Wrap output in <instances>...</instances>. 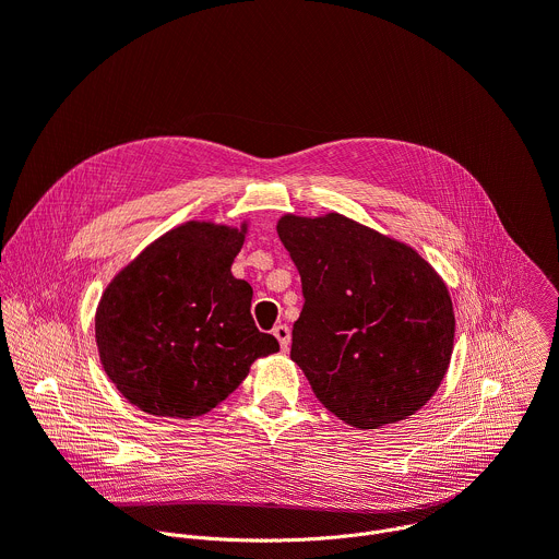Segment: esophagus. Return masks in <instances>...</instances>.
<instances>
[{
    "label": "esophagus",
    "instance_id": "esophagus-1",
    "mask_svg": "<svg viewBox=\"0 0 559 559\" xmlns=\"http://www.w3.org/2000/svg\"><path fill=\"white\" fill-rule=\"evenodd\" d=\"M272 334L276 336V341H278L281 349H283V352H287V349H289V341H292V336H289V328H287V325H276V328L272 330Z\"/></svg>",
    "mask_w": 559,
    "mask_h": 559
}]
</instances>
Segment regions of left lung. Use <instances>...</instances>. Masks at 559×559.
I'll return each mask as SVG.
<instances>
[{
  "instance_id": "8db88e82",
  "label": "left lung",
  "mask_w": 559,
  "mask_h": 559,
  "mask_svg": "<svg viewBox=\"0 0 559 559\" xmlns=\"http://www.w3.org/2000/svg\"><path fill=\"white\" fill-rule=\"evenodd\" d=\"M302 283L292 360L336 418L378 429L414 416L451 360L455 316L444 281L409 246L338 212L281 216Z\"/></svg>"
}]
</instances>
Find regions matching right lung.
<instances>
[{
  "label": "right lung",
  "mask_w": 559,
  "mask_h": 559,
  "mask_svg": "<svg viewBox=\"0 0 559 559\" xmlns=\"http://www.w3.org/2000/svg\"><path fill=\"white\" fill-rule=\"evenodd\" d=\"M241 229L188 221L150 243L106 287L95 336L126 401L152 416L197 418L278 352L257 330L250 283L231 276Z\"/></svg>",
  "instance_id": "right-lung-1"
}]
</instances>
